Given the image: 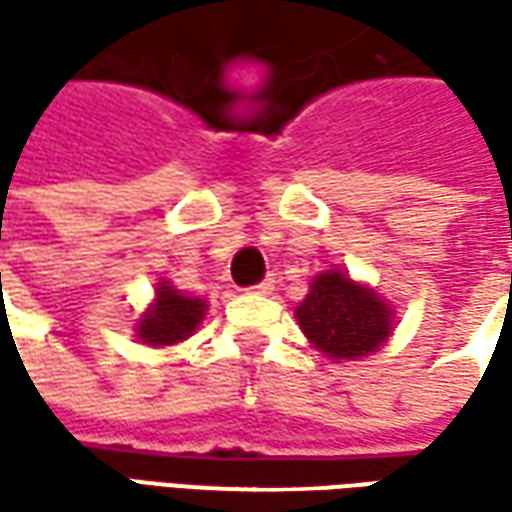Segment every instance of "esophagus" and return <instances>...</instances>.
I'll return each instance as SVG.
<instances>
[{
	"mask_svg": "<svg viewBox=\"0 0 512 512\" xmlns=\"http://www.w3.org/2000/svg\"><path fill=\"white\" fill-rule=\"evenodd\" d=\"M273 290V279H265V282H259V285L247 287V293H253V296H265Z\"/></svg>",
	"mask_w": 512,
	"mask_h": 512,
	"instance_id": "34e87169",
	"label": "esophagus"
}]
</instances>
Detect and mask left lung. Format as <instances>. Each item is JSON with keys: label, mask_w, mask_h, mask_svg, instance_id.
Instances as JSON below:
<instances>
[{"label": "left lung", "mask_w": 512, "mask_h": 512, "mask_svg": "<svg viewBox=\"0 0 512 512\" xmlns=\"http://www.w3.org/2000/svg\"><path fill=\"white\" fill-rule=\"evenodd\" d=\"M296 319L322 353L353 362L387 342L393 310L342 270H327L313 279L307 299L296 307Z\"/></svg>", "instance_id": "left-lung-1"}]
</instances>
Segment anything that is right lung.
I'll return each mask as SVG.
<instances>
[{"instance_id": "obj_1", "label": "right lung", "mask_w": 512, "mask_h": 512, "mask_svg": "<svg viewBox=\"0 0 512 512\" xmlns=\"http://www.w3.org/2000/svg\"><path fill=\"white\" fill-rule=\"evenodd\" d=\"M205 319V302L196 296H182L173 290L168 282H159L156 287V305L145 313L139 322V339L162 347V344H176L193 336V330Z\"/></svg>"}]
</instances>
